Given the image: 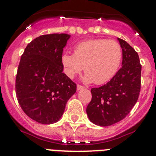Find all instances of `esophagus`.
<instances>
[{"mask_svg":"<svg viewBox=\"0 0 156 156\" xmlns=\"http://www.w3.org/2000/svg\"><path fill=\"white\" fill-rule=\"evenodd\" d=\"M84 87H83V86H81V85H79V84H78V85H77V90H82V89H84Z\"/></svg>","mask_w":156,"mask_h":156,"instance_id":"1","label":"esophagus"}]
</instances>
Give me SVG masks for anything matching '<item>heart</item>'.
Returning a JSON list of instances; mask_svg holds the SVG:
<instances>
[{
	"label": "heart",
	"instance_id": "b5f03b06",
	"mask_svg": "<svg viewBox=\"0 0 156 156\" xmlns=\"http://www.w3.org/2000/svg\"><path fill=\"white\" fill-rule=\"evenodd\" d=\"M74 53L64 52L60 61L64 73L69 78L80 74L87 83L103 84L114 77L120 67L122 50L117 41L106 39H90L76 44Z\"/></svg>",
	"mask_w": 156,
	"mask_h": 156
}]
</instances>
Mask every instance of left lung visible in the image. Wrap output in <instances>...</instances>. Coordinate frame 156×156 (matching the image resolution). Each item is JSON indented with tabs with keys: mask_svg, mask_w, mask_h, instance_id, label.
Listing matches in <instances>:
<instances>
[{
	"mask_svg": "<svg viewBox=\"0 0 156 156\" xmlns=\"http://www.w3.org/2000/svg\"><path fill=\"white\" fill-rule=\"evenodd\" d=\"M122 49V68L105 85L91 89L87 114L94 125L109 126L120 122L136 104L140 91L141 65L135 50L118 37Z\"/></svg>",
	"mask_w": 156,
	"mask_h": 156,
	"instance_id": "obj_1",
	"label": "left lung"
}]
</instances>
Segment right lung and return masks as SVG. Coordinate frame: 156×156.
<instances>
[{"instance_id":"1","label":"right lung","mask_w":156,"mask_h":156,"mask_svg":"<svg viewBox=\"0 0 156 156\" xmlns=\"http://www.w3.org/2000/svg\"><path fill=\"white\" fill-rule=\"evenodd\" d=\"M70 34L36 37L27 45L16 78V93L25 113L38 123L50 125L63 115L77 86L62 73L61 55Z\"/></svg>"}]
</instances>
